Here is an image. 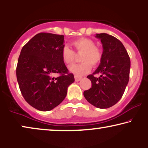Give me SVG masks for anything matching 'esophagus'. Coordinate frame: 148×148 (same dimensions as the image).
Listing matches in <instances>:
<instances>
[{"instance_id": "obj_1", "label": "esophagus", "mask_w": 148, "mask_h": 148, "mask_svg": "<svg viewBox=\"0 0 148 148\" xmlns=\"http://www.w3.org/2000/svg\"><path fill=\"white\" fill-rule=\"evenodd\" d=\"M74 79H75L76 82H78L82 79V78L80 77V76H74Z\"/></svg>"}]
</instances>
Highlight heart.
Wrapping results in <instances>:
<instances>
[{"instance_id":"heart-1","label":"heart","mask_w":148,"mask_h":148,"mask_svg":"<svg viewBox=\"0 0 148 148\" xmlns=\"http://www.w3.org/2000/svg\"><path fill=\"white\" fill-rule=\"evenodd\" d=\"M72 47L78 53H82L80 61L82 63L74 64L69 67L70 72L76 76H81L87 74L91 70L92 66H97L102 59V53L99 49L95 47V43L86 38H80L72 42ZM63 62L67 65L72 64L75 59V53L68 47L65 46L62 50Z\"/></svg>"}]
</instances>
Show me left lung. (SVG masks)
Segmentation results:
<instances>
[{
    "label": "left lung",
    "mask_w": 148,
    "mask_h": 148,
    "mask_svg": "<svg viewBox=\"0 0 148 148\" xmlns=\"http://www.w3.org/2000/svg\"><path fill=\"white\" fill-rule=\"evenodd\" d=\"M103 47L99 66L87 76L91 88L84 90L85 99L96 108L105 109L115 105L125 92L129 80L131 61L126 49L119 39L106 33L96 34ZM100 73L99 78L94 74Z\"/></svg>",
    "instance_id": "1"
}]
</instances>
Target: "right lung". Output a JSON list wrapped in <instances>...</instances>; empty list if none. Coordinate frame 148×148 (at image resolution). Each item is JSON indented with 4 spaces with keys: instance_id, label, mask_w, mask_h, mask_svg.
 Here are the masks:
<instances>
[{
    "instance_id": "obj_1",
    "label": "right lung",
    "mask_w": 148,
    "mask_h": 148,
    "mask_svg": "<svg viewBox=\"0 0 148 148\" xmlns=\"http://www.w3.org/2000/svg\"><path fill=\"white\" fill-rule=\"evenodd\" d=\"M64 46V35L39 33L21 49L17 80L23 98L36 110L49 111L60 105L74 82L62 58Z\"/></svg>"
}]
</instances>
